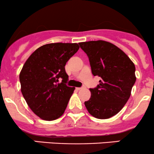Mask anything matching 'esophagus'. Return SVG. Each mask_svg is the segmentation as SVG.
<instances>
[{
  "label": "esophagus",
  "instance_id": "esophagus-1",
  "mask_svg": "<svg viewBox=\"0 0 154 154\" xmlns=\"http://www.w3.org/2000/svg\"><path fill=\"white\" fill-rule=\"evenodd\" d=\"M82 88H83V87H82V88H76V89H77V91H80V90H82Z\"/></svg>",
  "mask_w": 154,
  "mask_h": 154
}]
</instances>
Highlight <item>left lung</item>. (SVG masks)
I'll list each match as a JSON object with an SVG mask.
<instances>
[{
    "label": "left lung",
    "mask_w": 154,
    "mask_h": 154,
    "mask_svg": "<svg viewBox=\"0 0 154 154\" xmlns=\"http://www.w3.org/2000/svg\"><path fill=\"white\" fill-rule=\"evenodd\" d=\"M87 54L92 73L100 77L99 85L91 88L85 102L88 112L97 119L116 115L126 104L136 80L135 66L124 51L104 40L79 43Z\"/></svg>",
    "instance_id": "8db88e82"
}]
</instances>
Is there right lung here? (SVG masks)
Masks as SVG:
<instances>
[{
    "mask_svg": "<svg viewBox=\"0 0 154 154\" xmlns=\"http://www.w3.org/2000/svg\"><path fill=\"white\" fill-rule=\"evenodd\" d=\"M79 48L77 43L46 44L24 63L19 74L21 91L31 110L42 119L53 121L64 113L75 89L66 85L65 65Z\"/></svg>",
    "mask_w": 154,
    "mask_h": 154,
    "instance_id": "1",
    "label": "right lung"
}]
</instances>
